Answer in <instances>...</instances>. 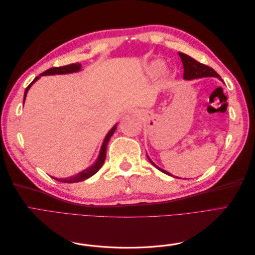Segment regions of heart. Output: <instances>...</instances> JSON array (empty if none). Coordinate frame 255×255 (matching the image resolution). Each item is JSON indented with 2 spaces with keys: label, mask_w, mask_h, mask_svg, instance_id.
Returning a JSON list of instances; mask_svg holds the SVG:
<instances>
[{
  "label": "heart",
  "mask_w": 255,
  "mask_h": 255,
  "mask_svg": "<svg viewBox=\"0 0 255 255\" xmlns=\"http://www.w3.org/2000/svg\"><path fill=\"white\" fill-rule=\"evenodd\" d=\"M164 67H165V63H164L163 60L155 59V60L151 61L150 65L148 66V72H149L150 74H152V75L157 74V73H159L161 70H163Z\"/></svg>",
  "instance_id": "heart-1"
}]
</instances>
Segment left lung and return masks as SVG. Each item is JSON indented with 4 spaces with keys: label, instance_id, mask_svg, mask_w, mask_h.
<instances>
[{
    "label": "left lung",
    "instance_id": "left-lung-1",
    "mask_svg": "<svg viewBox=\"0 0 255 255\" xmlns=\"http://www.w3.org/2000/svg\"><path fill=\"white\" fill-rule=\"evenodd\" d=\"M179 56L181 57L182 63H183V68H184L183 79L184 80L190 81V80H196V79H201V78H218L221 82H223L219 76V74L216 72L214 69H212L211 67L199 63V61H197L196 59H194L192 57L186 55V54L181 53V52H179ZM146 157H148V159L151 161V164L153 166H155L159 171L164 172L168 175H171V173L165 171L164 169H161V168H159L158 166L154 164L153 161L151 160V158L149 157L148 154H146Z\"/></svg>",
    "mask_w": 255,
    "mask_h": 255
}]
</instances>
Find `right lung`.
Here are the masks:
<instances>
[{
    "instance_id": "right-lung-1",
    "label": "right lung",
    "mask_w": 255,
    "mask_h": 255,
    "mask_svg": "<svg viewBox=\"0 0 255 255\" xmlns=\"http://www.w3.org/2000/svg\"><path fill=\"white\" fill-rule=\"evenodd\" d=\"M82 70V65L81 64H71V65H67V66H64V67H56V68H51L49 69V70L44 71L43 73H41L39 76H37V78L30 83L27 88L25 89V92H24V98H23V104H24V101H25V98H26V95H27V91L29 90V88L32 87V85L39 80L41 76L43 75H56V74H68V73H74V72H79ZM117 129V125H115L109 133L106 134L104 140H103V143L101 145V149H100V152H99V155L96 159V161L94 164H92L91 166H89L88 168L84 169L83 171L79 172L78 174L75 175H72V176H69V177H54L52 176L54 180H56L58 182H63V183H76V182H82L84 180L88 179V177L92 176L94 174H96L99 170L100 168H101L104 164V160H105V157H106V149H107V143H109L111 137L114 135L115 130Z\"/></svg>"
}]
</instances>
